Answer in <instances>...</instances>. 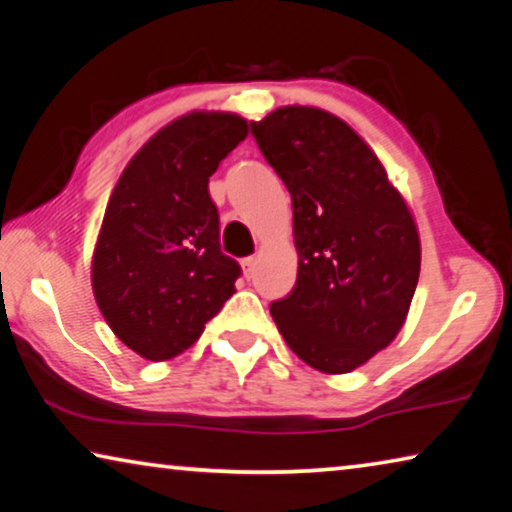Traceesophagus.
Returning a JSON list of instances; mask_svg holds the SVG:
<instances>
[{"instance_id":"34e87169","label":"esophagus","mask_w":512,"mask_h":512,"mask_svg":"<svg viewBox=\"0 0 512 512\" xmlns=\"http://www.w3.org/2000/svg\"><path fill=\"white\" fill-rule=\"evenodd\" d=\"M255 264H257L255 257H244V259H241V268H244V275L248 277V280L255 275Z\"/></svg>"}]
</instances>
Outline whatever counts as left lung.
<instances>
[{"instance_id": "8db88e82", "label": "left lung", "mask_w": 512, "mask_h": 512, "mask_svg": "<svg viewBox=\"0 0 512 512\" xmlns=\"http://www.w3.org/2000/svg\"><path fill=\"white\" fill-rule=\"evenodd\" d=\"M287 185L296 287L271 314L311 368L341 375L384 350L404 325L420 277L409 207L366 142L318 108H280L250 124Z\"/></svg>"}]
</instances>
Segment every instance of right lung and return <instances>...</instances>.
Masks as SVG:
<instances>
[{"label":"right lung","mask_w":512,"mask_h":512,"mask_svg":"<svg viewBox=\"0 0 512 512\" xmlns=\"http://www.w3.org/2000/svg\"><path fill=\"white\" fill-rule=\"evenodd\" d=\"M248 135L246 119L192 112L146 142L121 173L92 259V289L121 343L144 359L187 350L235 293L210 176Z\"/></svg>","instance_id":"obj_1"}]
</instances>
